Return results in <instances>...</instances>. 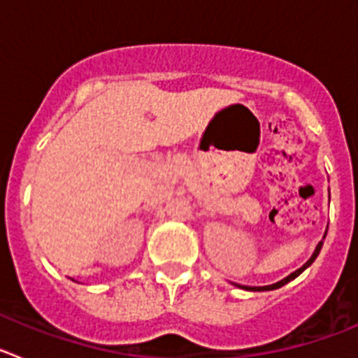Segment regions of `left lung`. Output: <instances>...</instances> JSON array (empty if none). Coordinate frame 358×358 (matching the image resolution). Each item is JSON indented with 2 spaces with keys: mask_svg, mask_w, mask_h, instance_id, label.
<instances>
[{
  "mask_svg": "<svg viewBox=\"0 0 358 358\" xmlns=\"http://www.w3.org/2000/svg\"><path fill=\"white\" fill-rule=\"evenodd\" d=\"M322 238H324V236H322ZM321 248H322V242H319L317 248H315V251H314V255L310 256V260L306 262V264L303 265V267H299V268H297V271H294L292 274H289V276H287V278H283V280H281V281H278V283H273V285H267V287H245V285H238V287H240V289H245V290H255V292H262V290L280 289V287H283V285H285V283H289L290 280H294V278L299 276V274H301L306 267H310V265L314 264V260H315V258H317V255H319V251H321Z\"/></svg>",
  "mask_w": 358,
  "mask_h": 358,
  "instance_id": "8db88e82",
  "label": "left lung"
}]
</instances>
